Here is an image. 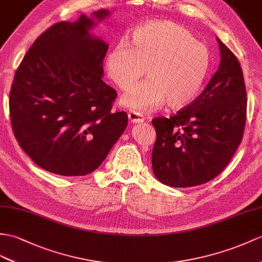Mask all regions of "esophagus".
Returning <instances> with one entry per match:
<instances>
[{"mask_svg": "<svg viewBox=\"0 0 262 262\" xmlns=\"http://www.w3.org/2000/svg\"><path fill=\"white\" fill-rule=\"evenodd\" d=\"M127 118L131 123H141L144 121V118L141 113H138L135 111H131L127 113Z\"/></svg>", "mask_w": 262, "mask_h": 262, "instance_id": "1", "label": "esophagus"}]
</instances>
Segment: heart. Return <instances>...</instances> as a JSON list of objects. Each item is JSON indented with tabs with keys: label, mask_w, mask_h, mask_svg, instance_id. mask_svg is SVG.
I'll return each instance as SVG.
<instances>
[{
	"label": "heart",
	"mask_w": 262,
	"mask_h": 262,
	"mask_svg": "<svg viewBox=\"0 0 262 262\" xmlns=\"http://www.w3.org/2000/svg\"><path fill=\"white\" fill-rule=\"evenodd\" d=\"M211 67L205 44L181 25L151 21L131 33L130 46L119 42L106 54L105 71L121 90H127L147 68L149 79L127 91L121 102L144 112L164 102L172 109L190 104L200 93Z\"/></svg>",
	"instance_id": "1"
}]
</instances>
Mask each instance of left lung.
Here are the masks:
<instances>
[{
    "instance_id": "8db88e82",
    "label": "left lung",
    "mask_w": 262,
    "mask_h": 262,
    "mask_svg": "<svg viewBox=\"0 0 262 262\" xmlns=\"http://www.w3.org/2000/svg\"><path fill=\"white\" fill-rule=\"evenodd\" d=\"M220 66L205 90L170 118H156L152 169L157 179L187 188L214 179L241 143L247 117V92L240 63L216 39Z\"/></svg>"
}]
</instances>
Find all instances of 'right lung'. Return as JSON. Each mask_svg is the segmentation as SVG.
Returning a JSON list of instances; mask_svg holds the SVG:
<instances>
[{
    "label": "right lung",
    "mask_w": 262,
    "mask_h": 262,
    "mask_svg": "<svg viewBox=\"0 0 262 262\" xmlns=\"http://www.w3.org/2000/svg\"><path fill=\"white\" fill-rule=\"evenodd\" d=\"M109 14L99 10L92 17L55 23L32 44L15 72L12 129L23 151L52 173H91L127 125L125 112L111 111L117 92L102 80L109 46L90 34L95 21Z\"/></svg>",
    "instance_id": "right-lung-1"
}]
</instances>
